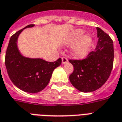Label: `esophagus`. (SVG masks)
Segmentation results:
<instances>
[{
  "instance_id": "1",
  "label": "esophagus",
  "mask_w": 122,
  "mask_h": 122,
  "mask_svg": "<svg viewBox=\"0 0 122 122\" xmlns=\"http://www.w3.org/2000/svg\"><path fill=\"white\" fill-rule=\"evenodd\" d=\"M68 62V59L66 57H62V63L65 64Z\"/></svg>"
}]
</instances>
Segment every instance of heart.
Returning a JSON list of instances; mask_svg holds the SVG:
<instances>
[{
	"instance_id": "1",
	"label": "heart",
	"mask_w": 122,
	"mask_h": 122,
	"mask_svg": "<svg viewBox=\"0 0 122 122\" xmlns=\"http://www.w3.org/2000/svg\"><path fill=\"white\" fill-rule=\"evenodd\" d=\"M82 35H83L82 30H79L76 31L75 35H74V36L69 40V44H73V43L77 42L80 38L82 36ZM91 42H92V40L89 36H86L81 41V42L79 43L74 48V55L76 56L77 57H79V58H83V57H86L89 51V49H90Z\"/></svg>"
}]
</instances>
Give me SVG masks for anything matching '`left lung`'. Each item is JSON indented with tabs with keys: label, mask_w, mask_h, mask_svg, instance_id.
Listing matches in <instances>:
<instances>
[{
	"label": "left lung",
	"mask_w": 122,
	"mask_h": 122,
	"mask_svg": "<svg viewBox=\"0 0 122 122\" xmlns=\"http://www.w3.org/2000/svg\"><path fill=\"white\" fill-rule=\"evenodd\" d=\"M99 40L94 51L83 59H69L74 71L69 80L72 86L82 92H94L107 82L112 70L113 42L109 35L97 27Z\"/></svg>",
	"instance_id": "8db88e82"
}]
</instances>
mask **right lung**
I'll list each match as a JSON object with an SVG mask.
<instances>
[{
	"mask_svg": "<svg viewBox=\"0 0 122 122\" xmlns=\"http://www.w3.org/2000/svg\"><path fill=\"white\" fill-rule=\"evenodd\" d=\"M34 25H27L12 35L5 56V65L11 81L19 89L31 93L40 92L47 86L54 69L62 61L61 58L54 62L27 58L20 53L17 46V38L24 29Z\"/></svg>",
	"mask_w": 122,
	"mask_h": 122,
	"instance_id": "add662e5",
	"label": "right lung"
}]
</instances>
